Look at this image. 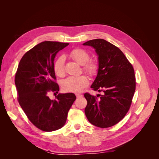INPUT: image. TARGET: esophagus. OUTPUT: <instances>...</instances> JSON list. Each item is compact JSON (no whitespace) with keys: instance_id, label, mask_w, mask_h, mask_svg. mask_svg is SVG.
Wrapping results in <instances>:
<instances>
[{"instance_id":"obj_1","label":"esophagus","mask_w":159,"mask_h":159,"mask_svg":"<svg viewBox=\"0 0 159 159\" xmlns=\"http://www.w3.org/2000/svg\"><path fill=\"white\" fill-rule=\"evenodd\" d=\"M75 95H76V98H80L83 97V95L79 94V93H77V94H75Z\"/></svg>"}]
</instances>
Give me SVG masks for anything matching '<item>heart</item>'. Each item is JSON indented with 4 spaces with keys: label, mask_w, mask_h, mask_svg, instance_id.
Segmentation results:
<instances>
[{
    "label": "heart",
    "mask_w": 159,
    "mask_h": 159,
    "mask_svg": "<svg viewBox=\"0 0 159 159\" xmlns=\"http://www.w3.org/2000/svg\"><path fill=\"white\" fill-rule=\"evenodd\" d=\"M70 56L79 64L84 65V69L89 74L92 75L96 73L98 66L94 61L87 62L89 59V55L85 50L81 48H76L70 52ZM65 60V56L62 55L57 57L54 62V70L57 75L63 76L64 75ZM88 84L89 80L84 75L70 76L62 81L61 87L65 91L78 93L82 91L86 86H88Z\"/></svg>",
    "instance_id": "heart-1"
}]
</instances>
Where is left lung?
<instances>
[{
    "label": "left lung",
    "mask_w": 159,
    "mask_h": 159,
    "mask_svg": "<svg viewBox=\"0 0 159 159\" xmlns=\"http://www.w3.org/2000/svg\"><path fill=\"white\" fill-rule=\"evenodd\" d=\"M98 56L97 76L91 88L103 91L98 99L88 93L85 114L93 125L107 128L119 123L128 112L135 91L136 81L132 65L121 50L103 39L86 42Z\"/></svg>",
    "instance_id": "left-lung-1"
}]
</instances>
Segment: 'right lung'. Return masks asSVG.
Listing matches in <instances>:
<instances>
[{
	"mask_svg": "<svg viewBox=\"0 0 159 159\" xmlns=\"http://www.w3.org/2000/svg\"><path fill=\"white\" fill-rule=\"evenodd\" d=\"M68 43L42 42L28 51L18 64L15 75L18 100L28 119L39 129L54 131L63 127L76 97L74 93H59L52 100L50 91L58 93L54 70L57 53Z\"/></svg>",
	"mask_w": 159,
	"mask_h": 159,
	"instance_id": "1",
	"label": "right lung"
}]
</instances>
